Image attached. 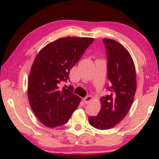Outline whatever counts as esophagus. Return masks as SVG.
Returning <instances> with one entry per match:
<instances>
[{
  "instance_id": "34e87169",
  "label": "esophagus",
  "mask_w": 159,
  "mask_h": 159,
  "mask_svg": "<svg viewBox=\"0 0 159 159\" xmlns=\"http://www.w3.org/2000/svg\"><path fill=\"white\" fill-rule=\"evenodd\" d=\"M92 100H93V97L91 95H88L87 97H85V98L83 99V102H84L85 104L90 103V102Z\"/></svg>"
}]
</instances>
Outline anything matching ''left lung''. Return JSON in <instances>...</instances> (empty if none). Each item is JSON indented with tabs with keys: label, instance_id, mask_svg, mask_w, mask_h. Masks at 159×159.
<instances>
[{
	"label": "left lung",
	"instance_id": "obj_1",
	"mask_svg": "<svg viewBox=\"0 0 159 159\" xmlns=\"http://www.w3.org/2000/svg\"><path fill=\"white\" fill-rule=\"evenodd\" d=\"M107 55V72L110 95L100 99L101 109L88 121L99 130L114 128L125 117L133 104L136 91L135 66L130 52L116 41L103 39Z\"/></svg>",
	"mask_w": 159,
	"mask_h": 159
}]
</instances>
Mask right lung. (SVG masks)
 <instances>
[{
	"mask_svg": "<svg viewBox=\"0 0 159 159\" xmlns=\"http://www.w3.org/2000/svg\"><path fill=\"white\" fill-rule=\"evenodd\" d=\"M93 41V38H61L38 53L29 73L28 96L32 111L45 126L64 125L79 107V97L72 90L60 89V84L69 79L70 70Z\"/></svg>",
	"mask_w": 159,
	"mask_h": 159,
	"instance_id": "1",
	"label": "right lung"
}]
</instances>
